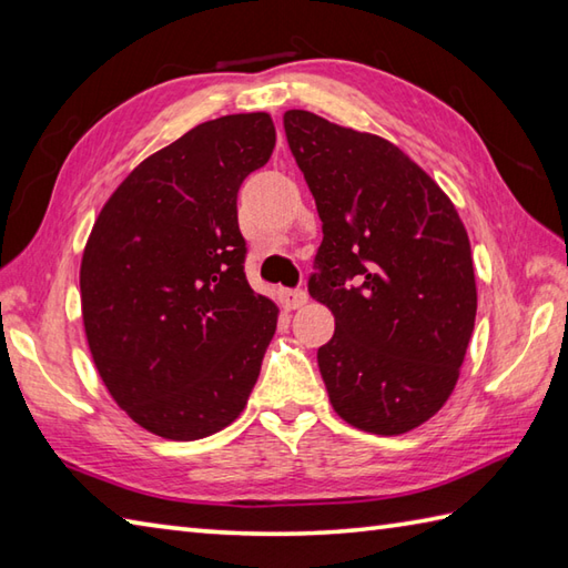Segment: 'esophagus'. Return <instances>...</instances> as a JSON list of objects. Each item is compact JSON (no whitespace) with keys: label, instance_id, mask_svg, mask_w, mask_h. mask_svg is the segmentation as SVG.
I'll use <instances>...</instances> for the list:
<instances>
[{"label":"esophagus","instance_id":"34e87169","mask_svg":"<svg viewBox=\"0 0 568 568\" xmlns=\"http://www.w3.org/2000/svg\"><path fill=\"white\" fill-rule=\"evenodd\" d=\"M280 301H282V306L286 308V311H296V308H301L308 301V294L306 292H301V288H296V292H282L280 294Z\"/></svg>","mask_w":568,"mask_h":568}]
</instances>
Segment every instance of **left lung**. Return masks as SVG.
Returning <instances> with one entry per match:
<instances>
[{
  "mask_svg": "<svg viewBox=\"0 0 568 568\" xmlns=\"http://www.w3.org/2000/svg\"><path fill=\"white\" fill-rule=\"evenodd\" d=\"M286 142L323 223L308 294L331 308L318 348L335 414L407 434L454 392L476 326V274L454 203L387 139L284 112Z\"/></svg>",
  "mask_w": 568,
  "mask_h": 568,
  "instance_id": "left-lung-1",
  "label": "left lung"
}]
</instances>
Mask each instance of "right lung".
<instances>
[{
	"label": "right lung",
	"mask_w": 568,
	"mask_h": 568,
	"mask_svg": "<svg viewBox=\"0 0 568 568\" xmlns=\"http://www.w3.org/2000/svg\"><path fill=\"white\" fill-rule=\"evenodd\" d=\"M276 142L267 112L193 126L126 176L80 262L90 355L142 429L195 442L245 409L280 308L245 276L237 191Z\"/></svg>",
	"instance_id": "right-lung-1"
}]
</instances>
